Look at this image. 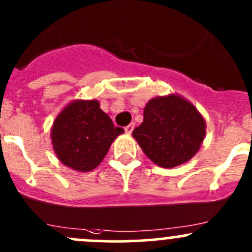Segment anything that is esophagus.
<instances>
[{
    "label": "esophagus",
    "mask_w": 252,
    "mask_h": 252,
    "mask_svg": "<svg viewBox=\"0 0 252 252\" xmlns=\"http://www.w3.org/2000/svg\"><path fill=\"white\" fill-rule=\"evenodd\" d=\"M133 128H134V124H129V125H127L125 127V132L127 134H131L132 131H133Z\"/></svg>",
    "instance_id": "obj_1"
}]
</instances>
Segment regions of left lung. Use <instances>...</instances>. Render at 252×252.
Listing matches in <instances>:
<instances>
[{
    "label": "left lung",
    "instance_id": "left-lung-1",
    "mask_svg": "<svg viewBox=\"0 0 252 252\" xmlns=\"http://www.w3.org/2000/svg\"><path fill=\"white\" fill-rule=\"evenodd\" d=\"M143 115V123L132 136L154 163L173 168L198 153L207 126L190 101L177 94L154 97L145 104Z\"/></svg>",
    "mask_w": 252,
    "mask_h": 252
}]
</instances>
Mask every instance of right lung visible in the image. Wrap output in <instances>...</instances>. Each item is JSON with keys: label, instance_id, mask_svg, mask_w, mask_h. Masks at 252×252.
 Masks as SVG:
<instances>
[{"label": "right lung", "instance_id": "add662e5", "mask_svg": "<svg viewBox=\"0 0 252 252\" xmlns=\"http://www.w3.org/2000/svg\"><path fill=\"white\" fill-rule=\"evenodd\" d=\"M123 133L97 99H74L55 118L50 138L61 163L85 173L103 161L112 143Z\"/></svg>", "mask_w": 252, "mask_h": 252}]
</instances>
